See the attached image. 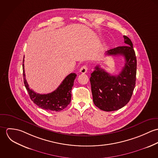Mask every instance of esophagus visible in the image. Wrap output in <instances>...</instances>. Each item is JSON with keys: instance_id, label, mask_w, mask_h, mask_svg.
Wrapping results in <instances>:
<instances>
[{"instance_id": "1", "label": "esophagus", "mask_w": 158, "mask_h": 158, "mask_svg": "<svg viewBox=\"0 0 158 158\" xmlns=\"http://www.w3.org/2000/svg\"><path fill=\"white\" fill-rule=\"evenodd\" d=\"M88 71V67L87 66H83L80 69V72L81 73H85Z\"/></svg>"}]
</instances>
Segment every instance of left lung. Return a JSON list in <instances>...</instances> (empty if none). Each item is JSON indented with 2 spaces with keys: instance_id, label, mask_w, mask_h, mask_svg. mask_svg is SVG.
Returning <instances> with one entry per match:
<instances>
[{
  "instance_id": "obj_1",
  "label": "left lung",
  "mask_w": 158,
  "mask_h": 158,
  "mask_svg": "<svg viewBox=\"0 0 158 158\" xmlns=\"http://www.w3.org/2000/svg\"><path fill=\"white\" fill-rule=\"evenodd\" d=\"M125 45L108 50L107 55L124 56L125 63L117 75H111L98 65L90 74L91 90L94 105L101 110L113 111L125 106L135 88L137 60L131 40L123 36Z\"/></svg>"
}]
</instances>
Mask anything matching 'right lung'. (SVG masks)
<instances>
[{
  "mask_svg": "<svg viewBox=\"0 0 158 158\" xmlns=\"http://www.w3.org/2000/svg\"><path fill=\"white\" fill-rule=\"evenodd\" d=\"M23 62L24 58L23 64V82L25 88L33 103L40 108L49 111L58 112L66 108L70 103L71 90L77 77L76 73H71L68 75L58 88L53 92L47 94H40L29 88L25 79Z\"/></svg>",
  "mask_w": 158,
  "mask_h": 158,
  "instance_id": "1",
  "label": "right lung"
}]
</instances>
